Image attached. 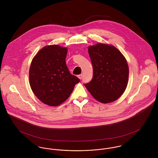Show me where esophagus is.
<instances>
[{"label": "esophagus", "mask_w": 158, "mask_h": 158, "mask_svg": "<svg viewBox=\"0 0 158 158\" xmlns=\"http://www.w3.org/2000/svg\"><path fill=\"white\" fill-rule=\"evenodd\" d=\"M78 77L80 80H81V79H82V78H83V75H82V74L78 75Z\"/></svg>", "instance_id": "obj_1"}]
</instances>
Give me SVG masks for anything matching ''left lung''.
<instances>
[{
	"label": "left lung",
	"mask_w": 158,
	"mask_h": 158,
	"mask_svg": "<svg viewBox=\"0 0 158 158\" xmlns=\"http://www.w3.org/2000/svg\"><path fill=\"white\" fill-rule=\"evenodd\" d=\"M88 52L93 77L85 87L101 103L117 100L127 86L129 69L126 59L115 47L101 43L90 46Z\"/></svg>",
	"instance_id": "obj_1"
}]
</instances>
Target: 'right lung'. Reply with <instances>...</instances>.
Segmentation results:
<instances>
[{
  "label": "right lung",
  "mask_w": 158,
  "mask_h": 158,
  "mask_svg": "<svg viewBox=\"0 0 158 158\" xmlns=\"http://www.w3.org/2000/svg\"><path fill=\"white\" fill-rule=\"evenodd\" d=\"M67 52L65 47L47 45L39 51L31 61L30 85L37 98L47 105L56 106L61 104L80 81L68 69Z\"/></svg>",
  "instance_id": "right-lung-1"
}]
</instances>
